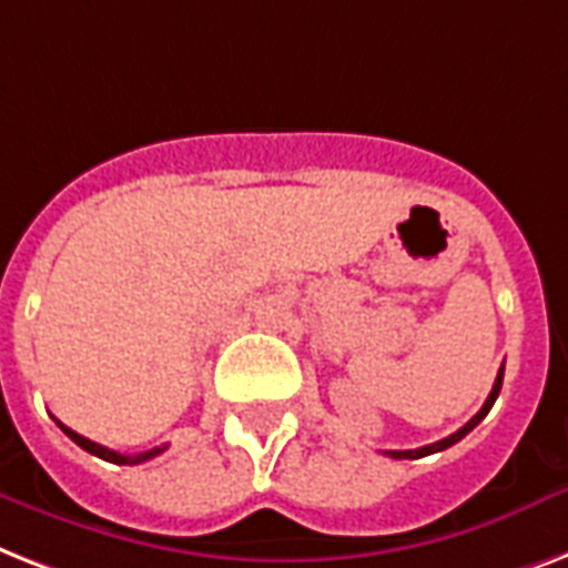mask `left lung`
Returning a JSON list of instances; mask_svg holds the SVG:
<instances>
[{
  "label": "left lung",
  "instance_id": "obj_1",
  "mask_svg": "<svg viewBox=\"0 0 568 568\" xmlns=\"http://www.w3.org/2000/svg\"><path fill=\"white\" fill-rule=\"evenodd\" d=\"M501 379H505V367H499V376H496V382H493V390H490V396H487V403L481 405V412L476 414V417L469 419L467 426H460L458 432H455V435H449V437H444V440H437V444H428V446H419V449H388L385 452V455H388V458H396V460H403V458H426V455H432V452H440V449H449L452 444H458L460 437H467L469 432H473V428L478 426V423H481L484 417H487V412H490L493 408V403H496V396H499V390H501Z\"/></svg>",
  "mask_w": 568,
  "mask_h": 568
}]
</instances>
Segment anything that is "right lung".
I'll return each mask as SVG.
<instances>
[{"instance_id": "1", "label": "right lung", "mask_w": 568, "mask_h": 568, "mask_svg": "<svg viewBox=\"0 0 568 568\" xmlns=\"http://www.w3.org/2000/svg\"><path fill=\"white\" fill-rule=\"evenodd\" d=\"M60 428H63V432H67L69 437H72V440H75L78 446H81V449H87L90 452V455H95V458H104V460H110V464H142V460H151V458H156V455H160V452L165 449V446H156V449H149V452H140V455H119V452H113V449H108V446H101V444H92V440H87L84 435H78V432H72V428H67L63 426V423H58Z\"/></svg>"}]
</instances>
